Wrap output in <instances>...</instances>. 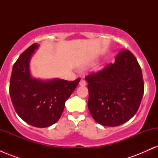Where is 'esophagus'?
<instances>
[{"mask_svg": "<svg viewBox=\"0 0 158 158\" xmlns=\"http://www.w3.org/2000/svg\"><path fill=\"white\" fill-rule=\"evenodd\" d=\"M79 85L80 86H85L86 85V81H85V79H81L80 81H79Z\"/></svg>", "mask_w": 158, "mask_h": 158, "instance_id": "34e87169", "label": "esophagus"}]
</instances>
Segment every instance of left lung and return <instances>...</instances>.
Segmentation results:
<instances>
[{
	"mask_svg": "<svg viewBox=\"0 0 158 158\" xmlns=\"http://www.w3.org/2000/svg\"><path fill=\"white\" fill-rule=\"evenodd\" d=\"M88 106L94 120L105 126H118L135 116L144 93L142 70L135 56L123 50L115 62L85 77Z\"/></svg>",
	"mask_w": 158,
	"mask_h": 158,
	"instance_id": "1",
	"label": "left lung"
}]
</instances>
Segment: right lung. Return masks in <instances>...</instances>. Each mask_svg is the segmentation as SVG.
Instances as JSON below:
<instances>
[{
  "mask_svg": "<svg viewBox=\"0 0 158 158\" xmlns=\"http://www.w3.org/2000/svg\"><path fill=\"white\" fill-rule=\"evenodd\" d=\"M37 43L23 52L13 65L10 94L18 115L24 122L38 128L49 127L59 120L65 102L77 88L80 78L74 81L54 79L41 81L30 75V60Z\"/></svg>",
  "mask_w": 158,
  "mask_h": 158,
  "instance_id": "right-lung-1",
  "label": "right lung"
}]
</instances>
